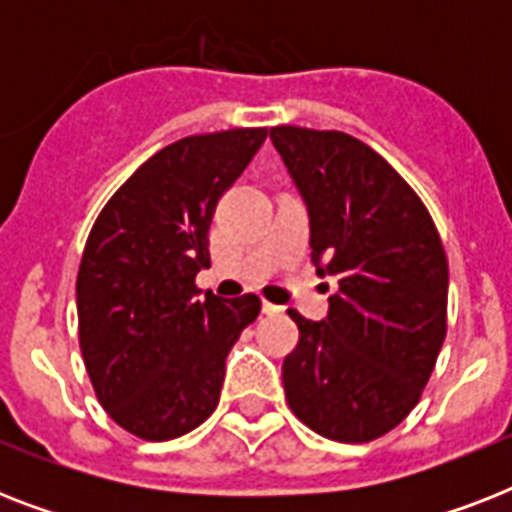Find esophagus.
<instances>
[{
    "label": "esophagus",
    "instance_id": "esophagus-1",
    "mask_svg": "<svg viewBox=\"0 0 512 512\" xmlns=\"http://www.w3.org/2000/svg\"><path fill=\"white\" fill-rule=\"evenodd\" d=\"M263 313H268V316H273V313H281L279 305L268 303V300H263Z\"/></svg>",
    "mask_w": 512,
    "mask_h": 512
}]
</instances>
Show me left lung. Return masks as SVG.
<instances>
[{"instance_id": "1", "label": "left lung", "mask_w": 512, "mask_h": 512, "mask_svg": "<svg viewBox=\"0 0 512 512\" xmlns=\"http://www.w3.org/2000/svg\"><path fill=\"white\" fill-rule=\"evenodd\" d=\"M311 215V260L337 279L324 321L297 311L281 377L303 425L366 444L406 420L446 337L449 263L414 188L374 148L337 130L271 127Z\"/></svg>"}]
</instances>
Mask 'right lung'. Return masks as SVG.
Masks as SVG:
<instances>
[{
  "instance_id": "1",
  "label": "right lung",
  "mask_w": 512,
  "mask_h": 512,
  "mask_svg": "<svg viewBox=\"0 0 512 512\" xmlns=\"http://www.w3.org/2000/svg\"><path fill=\"white\" fill-rule=\"evenodd\" d=\"M265 127L175 140L100 209L76 276L79 348L108 417L143 441L199 428L220 401L225 358L260 297H199L215 207L263 146Z\"/></svg>"
}]
</instances>
